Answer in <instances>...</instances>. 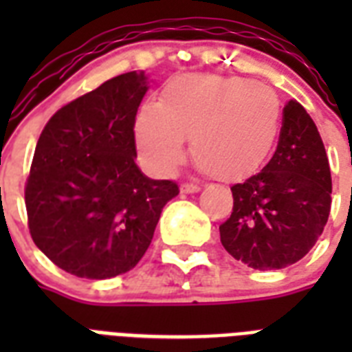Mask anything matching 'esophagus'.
Masks as SVG:
<instances>
[{
  "label": "esophagus",
  "instance_id": "esophagus-1",
  "mask_svg": "<svg viewBox=\"0 0 352 352\" xmlns=\"http://www.w3.org/2000/svg\"><path fill=\"white\" fill-rule=\"evenodd\" d=\"M199 190H201V186H199V184H193V182H184L181 186L182 193H197Z\"/></svg>",
  "mask_w": 352,
  "mask_h": 352
}]
</instances>
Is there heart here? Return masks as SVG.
<instances>
[{"instance_id": "b5f03b06", "label": "heart", "mask_w": 352, "mask_h": 352, "mask_svg": "<svg viewBox=\"0 0 352 352\" xmlns=\"http://www.w3.org/2000/svg\"><path fill=\"white\" fill-rule=\"evenodd\" d=\"M281 129V100L267 84L241 76L181 74L166 82L157 104L135 120V138L149 170L171 175L184 160V137L199 168L221 181L256 173Z\"/></svg>"}]
</instances>
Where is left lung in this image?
<instances>
[{
	"label": "left lung",
	"mask_w": 352,
	"mask_h": 352,
	"mask_svg": "<svg viewBox=\"0 0 352 352\" xmlns=\"http://www.w3.org/2000/svg\"><path fill=\"white\" fill-rule=\"evenodd\" d=\"M331 166L311 115L300 102L283 107L278 148L259 173L232 186V215L221 243L237 261L276 270L316 245L331 212Z\"/></svg>",
	"instance_id": "obj_1"
}]
</instances>
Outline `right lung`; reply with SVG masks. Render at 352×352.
<instances>
[{
	"instance_id": "right-lung-1",
	"label": "right lung",
	"mask_w": 352,
	"mask_h": 352,
	"mask_svg": "<svg viewBox=\"0 0 352 352\" xmlns=\"http://www.w3.org/2000/svg\"><path fill=\"white\" fill-rule=\"evenodd\" d=\"M144 73L118 74L60 107L43 127L25 206L34 245L65 272L107 279L131 270L153 239L173 181L135 164V118Z\"/></svg>"
}]
</instances>
